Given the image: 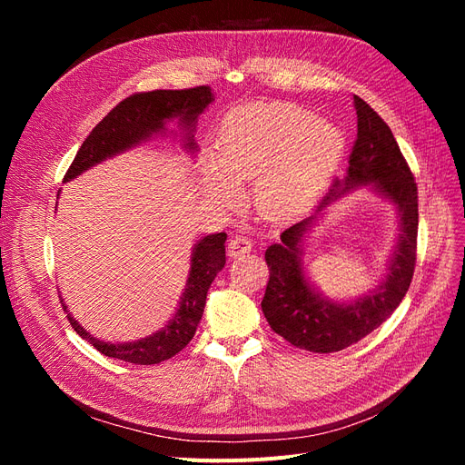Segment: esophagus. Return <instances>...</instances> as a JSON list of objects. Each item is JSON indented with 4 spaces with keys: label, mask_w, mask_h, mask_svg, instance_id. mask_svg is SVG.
<instances>
[{
    "label": "esophagus",
    "mask_w": 465,
    "mask_h": 465,
    "mask_svg": "<svg viewBox=\"0 0 465 465\" xmlns=\"http://www.w3.org/2000/svg\"><path fill=\"white\" fill-rule=\"evenodd\" d=\"M250 250H252V241H250V238L241 236V234L231 238V242H229V256L231 258L244 256V254H248Z\"/></svg>",
    "instance_id": "34e87169"
}]
</instances>
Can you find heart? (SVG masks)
<instances>
[{
	"mask_svg": "<svg viewBox=\"0 0 465 465\" xmlns=\"http://www.w3.org/2000/svg\"><path fill=\"white\" fill-rule=\"evenodd\" d=\"M215 153L203 157V188L232 205L252 180V202L267 219H289L311 207L330 184L345 153L343 132L291 103H250L223 120Z\"/></svg>",
	"mask_w": 465,
	"mask_h": 465,
	"instance_id": "obj_1",
	"label": "heart"
}]
</instances>
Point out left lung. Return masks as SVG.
<instances>
[{
  "instance_id": "left-lung-1",
  "label": "left lung",
  "mask_w": 465,
  "mask_h": 465,
  "mask_svg": "<svg viewBox=\"0 0 465 465\" xmlns=\"http://www.w3.org/2000/svg\"><path fill=\"white\" fill-rule=\"evenodd\" d=\"M353 104L357 142L351 151L345 178L333 182L314 215L285 229L281 241L265 250L270 281L262 301L263 316L283 340L312 353L341 351L376 330L400 306L415 270L419 211L413 174L388 124L362 98L355 96ZM362 187L374 191L397 209V246L387 273L374 288L357 300L333 302L310 279L302 260L303 242L323 210Z\"/></svg>"
}]
</instances>
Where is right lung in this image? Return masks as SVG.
<instances>
[{
    "label": "right lung",
    "instance_id": "right-lung-1",
    "mask_svg": "<svg viewBox=\"0 0 465 465\" xmlns=\"http://www.w3.org/2000/svg\"><path fill=\"white\" fill-rule=\"evenodd\" d=\"M213 101L215 94L211 93V87L205 85L184 91H151L128 96L116 108H112L103 122L96 124V128L77 151L64 182H72L83 173H87L89 168L116 157L120 153L147 143L154 137L176 135L182 139V149L195 157V153H198V143L193 139L195 125H198V118ZM171 123L177 125L174 131L170 128ZM224 241H227L224 232L205 234L195 241L184 292L180 294L176 312L159 331L135 341L120 343L98 340L81 326L74 314L69 312L65 301L60 297L69 323L83 340L89 341L96 351H101L103 355L110 359H120L134 364H157L174 357L178 351L192 341L195 330H198L207 291L224 267V262H227Z\"/></svg>",
    "mask_w": 465,
    "mask_h": 465
}]
</instances>
